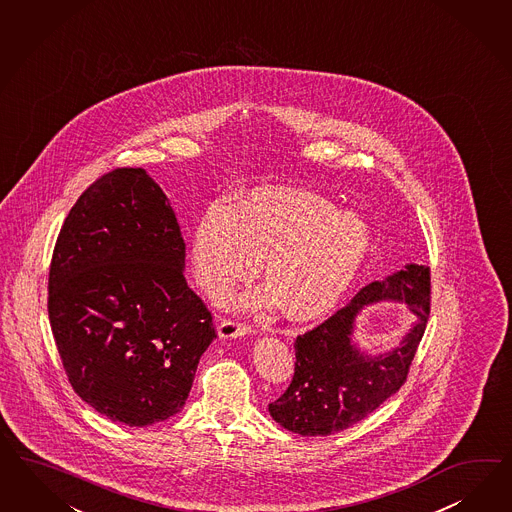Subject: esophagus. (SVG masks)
I'll return each instance as SVG.
<instances>
[{"instance_id": "34e87169", "label": "esophagus", "mask_w": 512, "mask_h": 512, "mask_svg": "<svg viewBox=\"0 0 512 512\" xmlns=\"http://www.w3.org/2000/svg\"><path fill=\"white\" fill-rule=\"evenodd\" d=\"M250 333H252V327L237 320H222L219 325L220 338H239Z\"/></svg>"}]
</instances>
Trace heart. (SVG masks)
I'll list each match as a JSON object with an SVG mask.
<instances>
[{"label":"heart","instance_id":"obj_1","mask_svg":"<svg viewBox=\"0 0 512 512\" xmlns=\"http://www.w3.org/2000/svg\"><path fill=\"white\" fill-rule=\"evenodd\" d=\"M372 249L365 220L310 190L262 187L228 205L211 204L190 234L198 286L222 301L258 273L269 286L243 295L239 307L284 308L293 322L335 310Z\"/></svg>","mask_w":512,"mask_h":512}]
</instances>
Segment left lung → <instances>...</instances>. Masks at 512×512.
Instances as JSON below:
<instances>
[{
    "mask_svg": "<svg viewBox=\"0 0 512 512\" xmlns=\"http://www.w3.org/2000/svg\"><path fill=\"white\" fill-rule=\"evenodd\" d=\"M378 300L406 302L418 322L393 351L366 356L352 342L354 318ZM428 314L430 267L408 263L385 280H374L329 320L297 336L293 380L269 404L271 417L301 436H329L363 421L404 385Z\"/></svg>",
    "mask_w": 512,
    "mask_h": 512,
    "instance_id": "8db88e82",
    "label": "left lung"
}]
</instances>
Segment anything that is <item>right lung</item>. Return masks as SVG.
<instances>
[{
	"mask_svg": "<svg viewBox=\"0 0 512 512\" xmlns=\"http://www.w3.org/2000/svg\"><path fill=\"white\" fill-rule=\"evenodd\" d=\"M183 267L176 213L142 168L99 177L61 226L48 318L74 393L112 421L147 426L176 415L217 338Z\"/></svg>",
	"mask_w": 512,
	"mask_h": 512,
	"instance_id": "obj_1",
	"label": "right lung"
}]
</instances>
